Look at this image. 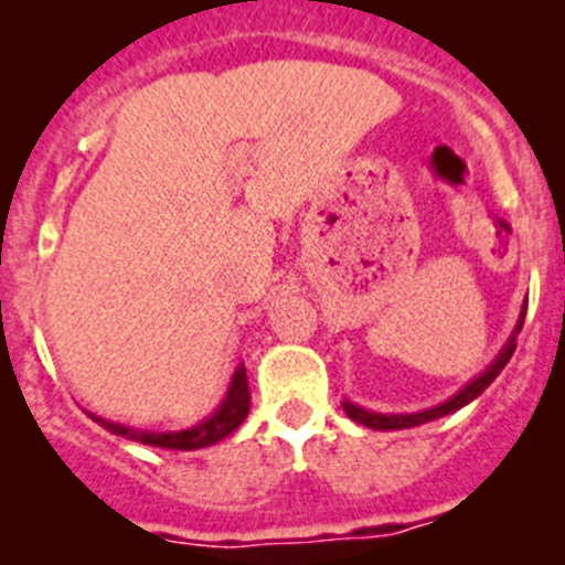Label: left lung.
Segmentation results:
<instances>
[{
  "instance_id": "1",
  "label": "left lung",
  "mask_w": 565,
  "mask_h": 565,
  "mask_svg": "<svg viewBox=\"0 0 565 565\" xmlns=\"http://www.w3.org/2000/svg\"><path fill=\"white\" fill-rule=\"evenodd\" d=\"M524 317H526V310H521L519 324H515V333H521V328H524ZM515 333L510 335V341H507V344H504V350H501V353L495 355V361L488 366V370L482 372V375H476L473 381H470V384L465 386V390H459L457 395L448 397V401L439 403V406L426 408V412H414V414H377V412H366V408H361V406H355V403L344 401V403H341V408H344L350 420L361 423V426H366V428H377V431H395V428L423 426V423L437 420V417H445V414L459 412V408L468 406V403L473 401V397L482 395V392L488 390L490 384H493L495 377H499V372L504 370L507 361H510L512 353H515Z\"/></svg>"
}]
</instances>
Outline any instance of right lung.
<instances>
[{
	"instance_id": "obj_1",
	"label": "right lung",
	"mask_w": 565,
	"mask_h": 565,
	"mask_svg": "<svg viewBox=\"0 0 565 565\" xmlns=\"http://www.w3.org/2000/svg\"><path fill=\"white\" fill-rule=\"evenodd\" d=\"M248 381H246V366H237L235 375H232V384L226 390V397L221 401V406L201 420L199 426H190L184 431H168V434H151L139 431V428H128L122 423H108L103 417H95L103 428H108L117 437L134 439V443L142 445H157V448H170V451H195V448H206V445L221 443L224 437H230L248 414Z\"/></svg>"
}]
</instances>
